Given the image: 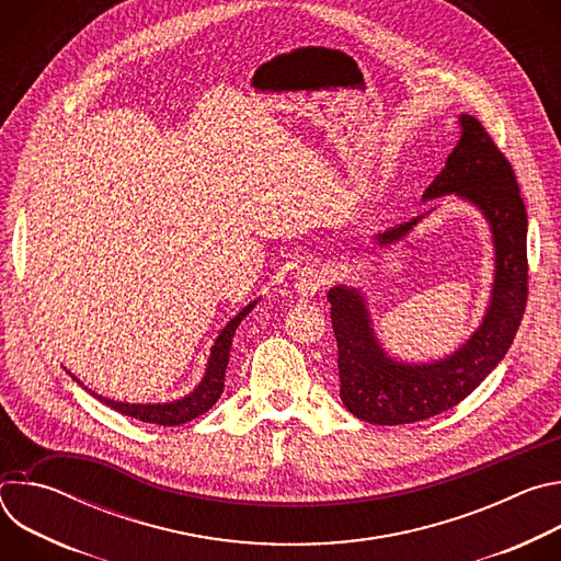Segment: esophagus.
<instances>
[{
	"instance_id": "esophagus-1",
	"label": "esophagus",
	"mask_w": 561,
	"mask_h": 561,
	"mask_svg": "<svg viewBox=\"0 0 561 561\" xmlns=\"http://www.w3.org/2000/svg\"><path fill=\"white\" fill-rule=\"evenodd\" d=\"M324 284H327V275L317 266H304L295 275V293L301 297H312L317 290H322Z\"/></svg>"
}]
</instances>
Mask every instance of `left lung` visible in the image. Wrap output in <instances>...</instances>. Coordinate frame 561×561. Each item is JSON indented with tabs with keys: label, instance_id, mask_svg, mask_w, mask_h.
<instances>
[{
	"label": "left lung",
	"instance_id": "1",
	"mask_svg": "<svg viewBox=\"0 0 561 561\" xmlns=\"http://www.w3.org/2000/svg\"><path fill=\"white\" fill-rule=\"evenodd\" d=\"M457 122L459 139L422 202L457 197L486 219L495 255L489 306L479 327L450 355L404 362L381 346L362 288L333 286L329 301L337 340L340 397L355 417L368 424H413L457 407L504 359L522 322L528 293V219L519 186L486 128L472 115H459ZM428 213L375 232L368 255L402 242Z\"/></svg>",
	"mask_w": 561,
	"mask_h": 561
}]
</instances>
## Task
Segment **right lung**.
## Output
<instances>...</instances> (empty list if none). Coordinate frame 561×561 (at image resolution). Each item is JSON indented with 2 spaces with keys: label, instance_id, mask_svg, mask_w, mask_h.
<instances>
[{
  "label": "right lung",
  "instance_id": "right-lung-1",
  "mask_svg": "<svg viewBox=\"0 0 561 561\" xmlns=\"http://www.w3.org/2000/svg\"><path fill=\"white\" fill-rule=\"evenodd\" d=\"M257 306V299L247 304L242 310H239L230 322L219 331L215 344L210 346V357L206 362V370L204 377L199 379V383L184 397L173 399V402H159V404H130V402H119V399H111L104 394H98L95 390L87 388L82 381H79L72 373H68L79 386H84L93 397H98L102 404L111 407L113 411L135 417L139 422L146 424H159V426H180L186 424L199 415H204L217 399L224 392V375H226V366H228V357H230V344L234 337L237 327L242 324V319Z\"/></svg>",
  "mask_w": 561,
  "mask_h": 561
}]
</instances>
